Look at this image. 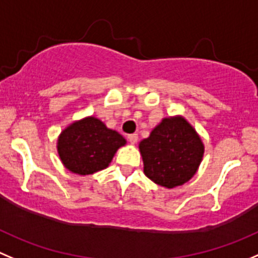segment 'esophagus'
Masks as SVG:
<instances>
[{"mask_svg":"<svg viewBox=\"0 0 258 258\" xmlns=\"http://www.w3.org/2000/svg\"><path fill=\"white\" fill-rule=\"evenodd\" d=\"M127 141L131 144H136L138 142V134H129L127 136Z\"/></svg>","mask_w":258,"mask_h":258,"instance_id":"obj_1","label":"esophagus"}]
</instances>
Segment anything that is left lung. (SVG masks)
<instances>
[{"label": "left lung", "instance_id": "1", "mask_svg": "<svg viewBox=\"0 0 258 258\" xmlns=\"http://www.w3.org/2000/svg\"><path fill=\"white\" fill-rule=\"evenodd\" d=\"M144 175L154 183L173 188L196 173L204 156V144L185 117H164L148 138L139 143Z\"/></svg>", "mask_w": 258, "mask_h": 258}]
</instances>
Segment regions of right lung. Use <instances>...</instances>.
Listing matches in <instances>:
<instances>
[{
	"label": "right lung",
	"instance_id": "right-lung-1",
	"mask_svg": "<svg viewBox=\"0 0 258 258\" xmlns=\"http://www.w3.org/2000/svg\"><path fill=\"white\" fill-rule=\"evenodd\" d=\"M126 141L101 120L87 116L68 125L58 137L57 149L64 167L77 175L106 168Z\"/></svg>",
	"mask_w": 258,
	"mask_h": 258
}]
</instances>
